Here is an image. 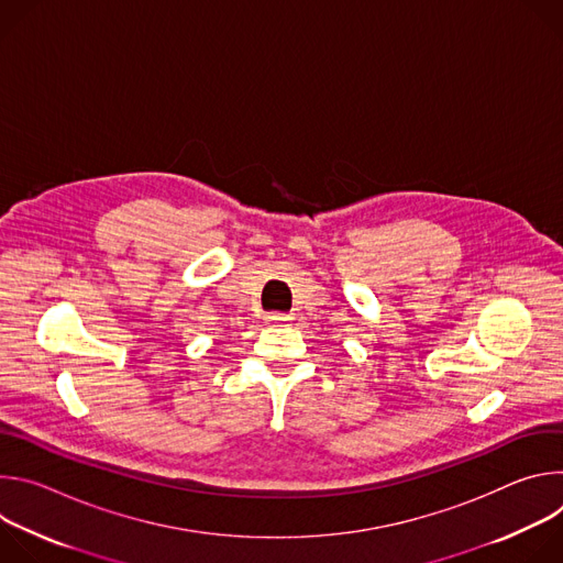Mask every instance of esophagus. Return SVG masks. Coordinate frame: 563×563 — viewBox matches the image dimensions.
I'll list each match as a JSON object with an SVG mask.
<instances>
[{"instance_id":"obj_1","label":"esophagus","mask_w":563,"mask_h":563,"mask_svg":"<svg viewBox=\"0 0 563 563\" xmlns=\"http://www.w3.org/2000/svg\"><path fill=\"white\" fill-rule=\"evenodd\" d=\"M267 320H269V323H276V325H278V323H287L289 318H287L285 313H269Z\"/></svg>"}]
</instances>
